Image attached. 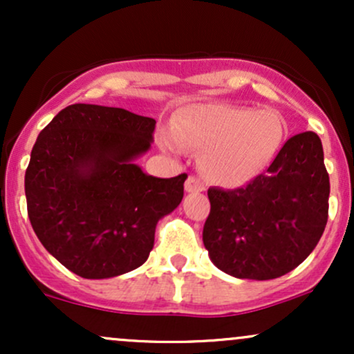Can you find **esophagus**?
I'll return each mask as SVG.
<instances>
[{"label":"esophagus","instance_id":"1","mask_svg":"<svg viewBox=\"0 0 354 354\" xmlns=\"http://www.w3.org/2000/svg\"><path fill=\"white\" fill-rule=\"evenodd\" d=\"M185 189L188 193H200V191H205V183L201 181V178L189 176L185 183Z\"/></svg>","mask_w":354,"mask_h":354}]
</instances>
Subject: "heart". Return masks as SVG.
Masks as SVG:
<instances>
[{"label":"heart","instance_id":"1","mask_svg":"<svg viewBox=\"0 0 354 354\" xmlns=\"http://www.w3.org/2000/svg\"><path fill=\"white\" fill-rule=\"evenodd\" d=\"M284 123L273 109L194 104L174 120L161 145L173 153L196 149L209 181L236 188L258 176L283 143Z\"/></svg>","mask_w":354,"mask_h":354}]
</instances>
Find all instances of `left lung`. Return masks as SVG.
Returning <instances> with one entry per match:
<instances>
[{
    "label": "left lung",
    "mask_w": 354,
    "mask_h": 354,
    "mask_svg": "<svg viewBox=\"0 0 354 354\" xmlns=\"http://www.w3.org/2000/svg\"><path fill=\"white\" fill-rule=\"evenodd\" d=\"M203 243L213 265L239 279H274L299 266L328 221L330 176L313 131L286 141L263 174L236 189L209 188Z\"/></svg>",
    "instance_id": "left-lung-1"
}]
</instances>
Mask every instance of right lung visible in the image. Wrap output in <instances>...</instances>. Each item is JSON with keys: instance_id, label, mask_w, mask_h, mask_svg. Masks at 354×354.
<instances>
[{"instance_id": "obj_1", "label": "right lung", "mask_w": 354, "mask_h": 354, "mask_svg": "<svg viewBox=\"0 0 354 354\" xmlns=\"http://www.w3.org/2000/svg\"><path fill=\"white\" fill-rule=\"evenodd\" d=\"M154 126L123 108L76 103L36 140L24 174L28 216L48 253L81 278L140 268L158 221L183 200L188 174L154 178L135 163Z\"/></svg>"}]
</instances>
